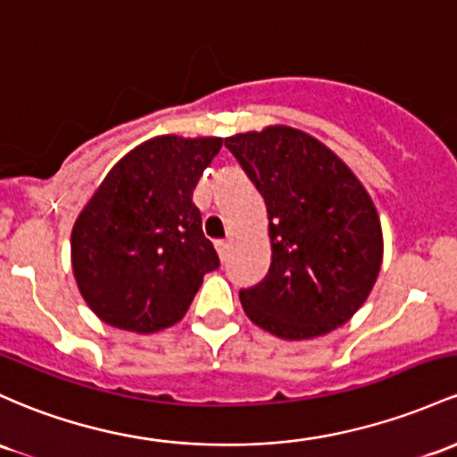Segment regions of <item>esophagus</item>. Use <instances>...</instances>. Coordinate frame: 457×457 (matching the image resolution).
Returning <instances> with one entry per match:
<instances>
[{"label": "esophagus", "instance_id": "obj_1", "mask_svg": "<svg viewBox=\"0 0 457 457\" xmlns=\"http://www.w3.org/2000/svg\"><path fill=\"white\" fill-rule=\"evenodd\" d=\"M214 247H217L220 260H225V255H228V249H229V240L228 238L217 240V243H214Z\"/></svg>", "mask_w": 457, "mask_h": 457}]
</instances>
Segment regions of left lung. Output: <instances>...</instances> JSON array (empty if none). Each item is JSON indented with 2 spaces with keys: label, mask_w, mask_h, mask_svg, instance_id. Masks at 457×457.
<instances>
[{
  "label": "left lung",
  "mask_w": 457,
  "mask_h": 457,
  "mask_svg": "<svg viewBox=\"0 0 457 457\" xmlns=\"http://www.w3.org/2000/svg\"><path fill=\"white\" fill-rule=\"evenodd\" d=\"M269 212L267 278L240 290L245 314L284 340L323 336L367 302L382 267L378 210L351 169L302 129L225 138Z\"/></svg>",
  "instance_id": "obj_1"
}]
</instances>
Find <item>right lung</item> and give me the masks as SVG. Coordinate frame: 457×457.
I'll return each mask as SVG.
<instances>
[{"label":"right lung","mask_w":457,"mask_h":457,"mask_svg":"<svg viewBox=\"0 0 457 457\" xmlns=\"http://www.w3.org/2000/svg\"><path fill=\"white\" fill-rule=\"evenodd\" d=\"M223 138L155 137L123 155L71 232L79 293L104 323L137 334L187 314L219 255L193 190Z\"/></svg>","instance_id":"right-lung-1"}]
</instances>
